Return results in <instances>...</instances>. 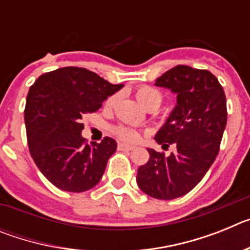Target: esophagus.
<instances>
[{
  "label": "esophagus",
  "mask_w": 250,
  "mask_h": 250,
  "mask_svg": "<svg viewBox=\"0 0 250 250\" xmlns=\"http://www.w3.org/2000/svg\"><path fill=\"white\" fill-rule=\"evenodd\" d=\"M118 149L119 150H132V149H135V146H132V145H129V144H124V143H119L118 145Z\"/></svg>",
  "instance_id": "obj_1"
}]
</instances>
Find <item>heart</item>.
Returning a JSON list of instances; mask_svg holds the SVG:
<instances>
[{"label": "heart", "instance_id": "1", "mask_svg": "<svg viewBox=\"0 0 250 250\" xmlns=\"http://www.w3.org/2000/svg\"><path fill=\"white\" fill-rule=\"evenodd\" d=\"M135 98L138 100V103L140 104L144 109L147 107H159V105L161 104L163 100V96H161L160 91H158L156 89H152L150 86H141L135 91ZM115 98L107 99L106 104L107 105H111L114 103ZM115 134L121 139V140L125 141H135L139 138L138 130L134 129V127L130 126H118L115 129Z\"/></svg>", "mask_w": 250, "mask_h": 250}]
</instances>
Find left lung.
<instances>
[{
	"mask_svg": "<svg viewBox=\"0 0 250 250\" xmlns=\"http://www.w3.org/2000/svg\"><path fill=\"white\" fill-rule=\"evenodd\" d=\"M176 95V105L155 135L165 156L147 147L150 159L138 169L136 182L151 198L171 200L185 195L207 174L219 152L227 125V99L218 79L208 70L178 65L154 83Z\"/></svg>",
	"mask_w": 250,
	"mask_h": 250,
	"instance_id": "8db88e82",
	"label": "left lung"
}]
</instances>
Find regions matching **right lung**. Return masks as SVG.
I'll list each match as a JSON object with an SVG mask.
<instances>
[{"label":"right lung","instance_id":"obj_1","mask_svg":"<svg viewBox=\"0 0 250 250\" xmlns=\"http://www.w3.org/2000/svg\"><path fill=\"white\" fill-rule=\"evenodd\" d=\"M123 87L83 67L57 68L31 86L25 107L28 147L51 184L83 193L100 182L118 144L111 138L85 144L81 119Z\"/></svg>","mask_w":250,"mask_h":250}]
</instances>
